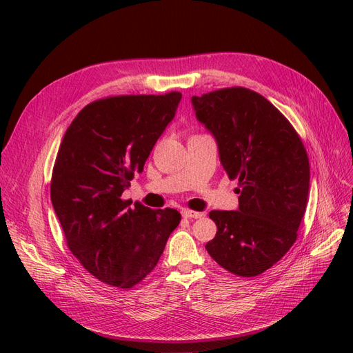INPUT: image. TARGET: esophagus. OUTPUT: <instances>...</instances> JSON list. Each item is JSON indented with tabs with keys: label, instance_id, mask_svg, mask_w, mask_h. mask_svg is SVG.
<instances>
[{
	"label": "esophagus",
	"instance_id": "esophagus-1",
	"mask_svg": "<svg viewBox=\"0 0 353 353\" xmlns=\"http://www.w3.org/2000/svg\"><path fill=\"white\" fill-rule=\"evenodd\" d=\"M183 216L188 218V219H197L201 218V213L196 212V210H190V209H184L183 210Z\"/></svg>",
	"mask_w": 353,
	"mask_h": 353
}]
</instances>
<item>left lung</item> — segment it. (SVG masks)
<instances>
[{
  "instance_id": "8db88e82",
  "label": "left lung",
  "mask_w": 353,
  "mask_h": 353,
  "mask_svg": "<svg viewBox=\"0 0 353 353\" xmlns=\"http://www.w3.org/2000/svg\"><path fill=\"white\" fill-rule=\"evenodd\" d=\"M199 122L215 137L221 163L239 179V210H212L218 231L213 261L231 274L256 276L279 262L297 239L309 194V159L284 114L243 87L191 97Z\"/></svg>"
}]
</instances>
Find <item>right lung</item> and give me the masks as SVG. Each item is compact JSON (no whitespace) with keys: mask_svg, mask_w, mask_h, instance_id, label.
Segmentation results:
<instances>
[{"mask_svg":"<svg viewBox=\"0 0 353 353\" xmlns=\"http://www.w3.org/2000/svg\"><path fill=\"white\" fill-rule=\"evenodd\" d=\"M183 94L116 95L78 113L63 137L51 201L68 248L95 279L131 288L150 274L181 221L122 193L174 119Z\"/></svg>","mask_w":353,"mask_h":353,"instance_id":"add662e5","label":"right lung"}]
</instances>
